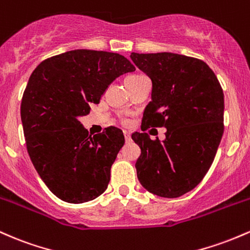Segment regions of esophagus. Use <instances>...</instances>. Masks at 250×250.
<instances>
[{
    "mask_svg": "<svg viewBox=\"0 0 250 250\" xmlns=\"http://www.w3.org/2000/svg\"><path fill=\"white\" fill-rule=\"evenodd\" d=\"M124 137H125L126 143H128L131 140V134H130V132H128V131H124Z\"/></svg>",
    "mask_w": 250,
    "mask_h": 250,
    "instance_id": "34e87169",
    "label": "esophagus"
}]
</instances>
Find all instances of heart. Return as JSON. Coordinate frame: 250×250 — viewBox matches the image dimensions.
I'll use <instances>...</instances> for the list:
<instances>
[{
    "instance_id": "b5f03b06",
    "label": "heart",
    "mask_w": 250,
    "mask_h": 250,
    "mask_svg": "<svg viewBox=\"0 0 250 250\" xmlns=\"http://www.w3.org/2000/svg\"><path fill=\"white\" fill-rule=\"evenodd\" d=\"M132 77H133V75H132Z\"/></svg>"
}]
</instances>
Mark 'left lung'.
Returning a JSON list of instances; mask_svg holds the SVG:
<instances>
[{
	"label": "left lung",
	"instance_id": "obj_1",
	"mask_svg": "<svg viewBox=\"0 0 250 250\" xmlns=\"http://www.w3.org/2000/svg\"><path fill=\"white\" fill-rule=\"evenodd\" d=\"M152 81L142 130L165 127V139L145 132L132 139L140 147L137 177L148 192L176 198L201 183L214 162L223 134L224 95L204 61L175 53H131Z\"/></svg>",
	"mask_w": 250,
	"mask_h": 250
}]
</instances>
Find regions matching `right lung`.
<instances>
[{
    "mask_svg": "<svg viewBox=\"0 0 250 250\" xmlns=\"http://www.w3.org/2000/svg\"><path fill=\"white\" fill-rule=\"evenodd\" d=\"M136 67L118 53L75 49L46 59L30 75L21 103L28 153L57 197L83 203L107 189L111 167L124 145L123 131L92 137L79 122L108 86Z\"/></svg>",
    "mask_w": 250,
    "mask_h": 250,
    "instance_id": "1",
    "label": "right lung"
}]
</instances>
